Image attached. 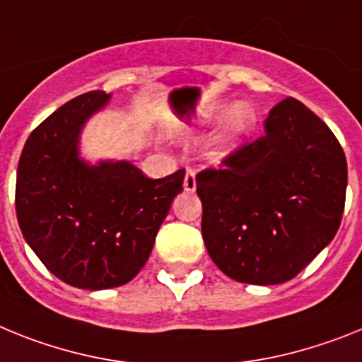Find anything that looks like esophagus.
Returning <instances> with one entry per match:
<instances>
[{
  "mask_svg": "<svg viewBox=\"0 0 362 362\" xmlns=\"http://www.w3.org/2000/svg\"><path fill=\"white\" fill-rule=\"evenodd\" d=\"M184 189L187 193H193L197 189V173L193 169H187L185 171V178H184Z\"/></svg>",
  "mask_w": 362,
  "mask_h": 362,
  "instance_id": "34e87169",
  "label": "esophagus"
}]
</instances>
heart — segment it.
<instances>
[{"instance_id": "1", "label": "heart", "mask_w": 362, "mask_h": 362, "mask_svg": "<svg viewBox=\"0 0 362 362\" xmlns=\"http://www.w3.org/2000/svg\"><path fill=\"white\" fill-rule=\"evenodd\" d=\"M211 115L206 116V120H209ZM257 122L255 109L246 102H237L229 107V111L226 112L224 120L220 124V129L216 131L215 138L211 144V156L220 160L228 155L229 151L233 149L242 138L250 133L253 125Z\"/></svg>"}]
</instances>
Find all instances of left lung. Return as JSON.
Instances as JSON below:
<instances>
[{"instance_id":"8db88e82","label":"left lung","mask_w":362,"mask_h":362,"mask_svg":"<svg viewBox=\"0 0 362 362\" xmlns=\"http://www.w3.org/2000/svg\"><path fill=\"white\" fill-rule=\"evenodd\" d=\"M202 171V237L229 279L272 286L290 281L328 246L341 226L348 168L341 144L304 103L286 98L264 134Z\"/></svg>"}]
</instances>
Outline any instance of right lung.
<instances>
[{
  "label": "right lung",
  "mask_w": 362,
  "mask_h": 362,
  "mask_svg": "<svg viewBox=\"0 0 362 362\" xmlns=\"http://www.w3.org/2000/svg\"><path fill=\"white\" fill-rule=\"evenodd\" d=\"M111 96L81 94L37 125L16 178V215L30 250L59 281L93 291L127 284L146 266L185 175L153 180L127 160L81 156V133Z\"/></svg>",
  "instance_id": "add662e5"
}]
</instances>
